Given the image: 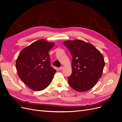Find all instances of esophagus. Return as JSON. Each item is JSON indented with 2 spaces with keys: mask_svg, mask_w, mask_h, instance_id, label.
<instances>
[{
  "mask_svg": "<svg viewBox=\"0 0 122 122\" xmlns=\"http://www.w3.org/2000/svg\"><path fill=\"white\" fill-rule=\"evenodd\" d=\"M64 68V67H61L60 68H59V70H62Z\"/></svg>",
  "mask_w": 122,
  "mask_h": 122,
  "instance_id": "34e87169",
  "label": "esophagus"
}]
</instances>
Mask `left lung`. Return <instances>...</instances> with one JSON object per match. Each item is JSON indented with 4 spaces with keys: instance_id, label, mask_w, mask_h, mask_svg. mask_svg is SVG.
<instances>
[{
    "instance_id": "left-lung-1",
    "label": "left lung",
    "mask_w": 122,
    "mask_h": 122,
    "mask_svg": "<svg viewBox=\"0 0 122 122\" xmlns=\"http://www.w3.org/2000/svg\"><path fill=\"white\" fill-rule=\"evenodd\" d=\"M64 44L72 56L69 84L77 92L90 90L102 75L105 65L103 55L92 44L82 40H67Z\"/></svg>"
}]
</instances>
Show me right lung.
<instances>
[{
	"instance_id": "1",
	"label": "right lung",
	"mask_w": 122,
	"mask_h": 122,
	"mask_svg": "<svg viewBox=\"0 0 122 122\" xmlns=\"http://www.w3.org/2000/svg\"><path fill=\"white\" fill-rule=\"evenodd\" d=\"M54 45L53 42L39 40L25 47L18 55L16 61L18 75L33 91L45 89L56 72L51 67L48 53Z\"/></svg>"
}]
</instances>
